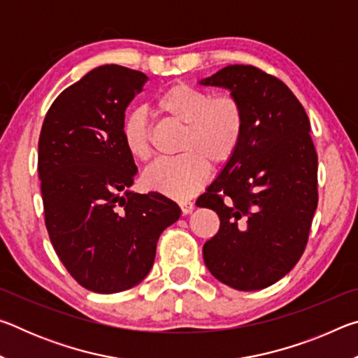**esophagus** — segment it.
Wrapping results in <instances>:
<instances>
[{
  "instance_id": "esophagus-1",
  "label": "esophagus",
  "mask_w": 358,
  "mask_h": 358,
  "mask_svg": "<svg viewBox=\"0 0 358 358\" xmlns=\"http://www.w3.org/2000/svg\"><path fill=\"white\" fill-rule=\"evenodd\" d=\"M178 205H180V208H181V213H183V215L191 213V211L194 210V203L191 201H181Z\"/></svg>"
}]
</instances>
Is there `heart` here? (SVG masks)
<instances>
[{"mask_svg":"<svg viewBox=\"0 0 358 358\" xmlns=\"http://www.w3.org/2000/svg\"><path fill=\"white\" fill-rule=\"evenodd\" d=\"M155 112L183 126L180 156L162 159L143 175L147 189L183 201L196 194L210 177V162L222 166L237 153L245 131V112L234 94L210 96L189 83H173L156 96ZM120 138L132 159L147 162L153 156L151 129L141 108H132L120 124Z\"/></svg>","mask_w":358,"mask_h":358,"instance_id":"1","label":"heart"}]
</instances>
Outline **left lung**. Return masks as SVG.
<instances>
[{
  "mask_svg": "<svg viewBox=\"0 0 358 358\" xmlns=\"http://www.w3.org/2000/svg\"><path fill=\"white\" fill-rule=\"evenodd\" d=\"M201 83L229 88L245 112L237 153L196 202L220 216L205 265L237 290L268 287L299 262L317 208L310 120L287 85L256 66L230 64Z\"/></svg>",
  "mask_w": 358,
  "mask_h": 358,
  "instance_id": "left-lung-1",
  "label": "left lung"
}]
</instances>
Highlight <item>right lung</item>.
Masks as SVG:
<instances>
[{"label": "right lung", "mask_w": 358, "mask_h": 358, "mask_svg": "<svg viewBox=\"0 0 358 358\" xmlns=\"http://www.w3.org/2000/svg\"><path fill=\"white\" fill-rule=\"evenodd\" d=\"M148 77L118 64L90 71L53 101L42 123L38 172L48 237L82 287L117 294L155 262L162 230L180 208L159 192L137 194V167L120 124Z\"/></svg>", "instance_id": "obj_1"}]
</instances>
